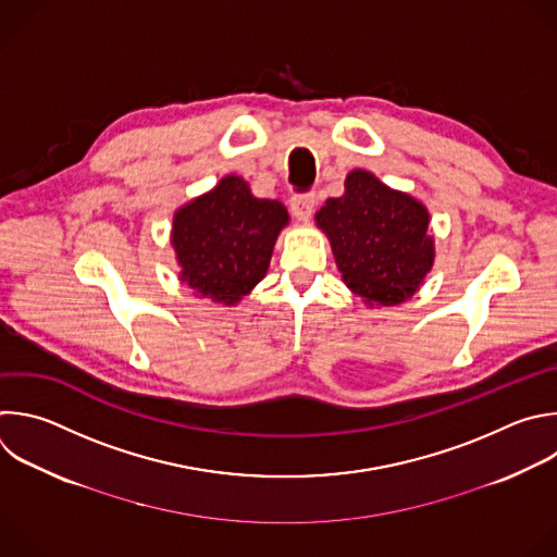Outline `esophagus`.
<instances>
[{"label": "esophagus", "instance_id": "1", "mask_svg": "<svg viewBox=\"0 0 557 557\" xmlns=\"http://www.w3.org/2000/svg\"><path fill=\"white\" fill-rule=\"evenodd\" d=\"M314 208H317V197H314V193L295 195V197L290 199V210H293V214H295L299 221H308V219L312 216Z\"/></svg>", "mask_w": 557, "mask_h": 557}]
</instances>
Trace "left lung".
Listing matches in <instances>:
<instances>
[{
    "label": "left lung",
    "instance_id": "left-lung-1",
    "mask_svg": "<svg viewBox=\"0 0 557 557\" xmlns=\"http://www.w3.org/2000/svg\"><path fill=\"white\" fill-rule=\"evenodd\" d=\"M317 225L330 238L343 282L367 304L407 301L431 271L429 212L364 170L347 174L345 195L325 201Z\"/></svg>",
    "mask_w": 557,
    "mask_h": 557
}]
</instances>
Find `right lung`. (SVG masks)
Instances as JSON below:
<instances>
[{"instance_id": "1", "label": "right lung", "mask_w": 557, "mask_h": 557, "mask_svg": "<svg viewBox=\"0 0 557 557\" xmlns=\"http://www.w3.org/2000/svg\"><path fill=\"white\" fill-rule=\"evenodd\" d=\"M286 221L280 201L256 199L240 176H225L174 216L181 280L208 299L236 304L264 277Z\"/></svg>"}]
</instances>
